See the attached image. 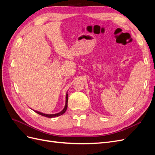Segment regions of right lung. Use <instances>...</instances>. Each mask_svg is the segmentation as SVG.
Listing matches in <instances>:
<instances>
[{"label": "right lung", "instance_id": "right-lung-1", "mask_svg": "<svg viewBox=\"0 0 155 155\" xmlns=\"http://www.w3.org/2000/svg\"><path fill=\"white\" fill-rule=\"evenodd\" d=\"M68 94H67L66 95V104H65V107L64 108V109L61 111L59 112V113H57V114H44V113H42V112H38V111H36V110H34L35 112H37V114H39L41 116H45V117H47V118H54V117H56V116H61L63 114H64L65 111L67 110V107H68Z\"/></svg>", "mask_w": 155, "mask_h": 155}]
</instances>
